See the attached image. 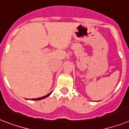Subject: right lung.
I'll return each mask as SVG.
<instances>
[{
    "label": "right lung",
    "instance_id": "right-lung-1",
    "mask_svg": "<svg viewBox=\"0 0 129 129\" xmlns=\"http://www.w3.org/2000/svg\"><path fill=\"white\" fill-rule=\"evenodd\" d=\"M51 93H52V92H50V93L48 94H47V95L44 96H42V97H40V98H37V99H32L31 100H33V101H39V100H42V99H45V98L48 97V96L50 95Z\"/></svg>",
    "mask_w": 129,
    "mask_h": 129
}]
</instances>
